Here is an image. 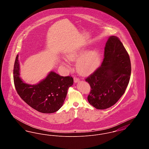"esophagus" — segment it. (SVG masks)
<instances>
[{
    "mask_svg": "<svg viewBox=\"0 0 149 149\" xmlns=\"http://www.w3.org/2000/svg\"><path fill=\"white\" fill-rule=\"evenodd\" d=\"M74 82L75 83H77L79 81V79L77 78V77H74Z\"/></svg>",
    "mask_w": 149,
    "mask_h": 149,
    "instance_id": "1",
    "label": "esophagus"
}]
</instances>
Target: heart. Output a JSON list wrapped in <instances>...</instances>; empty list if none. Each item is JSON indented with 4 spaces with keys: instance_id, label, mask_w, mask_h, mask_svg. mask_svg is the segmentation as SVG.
Wrapping results in <instances>:
<instances>
[{
    "instance_id": "b5f03b06",
    "label": "heart",
    "mask_w": 149,
    "mask_h": 149,
    "mask_svg": "<svg viewBox=\"0 0 149 149\" xmlns=\"http://www.w3.org/2000/svg\"><path fill=\"white\" fill-rule=\"evenodd\" d=\"M84 48L79 49L70 52L68 55V59L70 61H75L77 69L79 73L87 75L95 71L99 66L101 62L100 54L97 50H92L86 52Z\"/></svg>"
}]
</instances>
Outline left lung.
Listing matches in <instances>:
<instances>
[{
    "label": "left lung",
    "mask_w": 149,
    "mask_h": 149,
    "mask_svg": "<svg viewBox=\"0 0 149 149\" xmlns=\"http://www.w3.org/2000/svg\"><path fill=\"white\" fill-rule=\"evenodd\" d=\"M131 72L127 51L118 37L110 36L106 44L102 65L85 79L91 88L88 96L89 103L98 109L113 106L125 92Z\"/></svg>",
    "instance_id": "obj_1"
}]
</instances>
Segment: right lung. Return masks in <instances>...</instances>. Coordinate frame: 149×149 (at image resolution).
Here are the masks:
<instances>
[{"instance_id": "obj_1", "label": "right lung", "mask_w": 149, "mask_h": 149, "mask_svg": "<svg viewBox=\"0 0 149 149\" xmlns=\"http://www.w3.org/2000/svg\"><path fill=\"white\" fill-rule=\"evenodd\" d=\"M19 75L17 55L13 69L15 89L28 105L43 113H52L57 111L64 104L68 90L74 83L71 76L61 77L51 71L38 84L29 85L22 81Z\"/></svg>"}]
</instances>
